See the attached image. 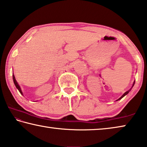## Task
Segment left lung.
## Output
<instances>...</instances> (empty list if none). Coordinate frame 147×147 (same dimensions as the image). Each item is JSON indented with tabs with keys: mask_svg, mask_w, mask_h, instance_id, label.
<instances>
[{
	"mask_svg": "<svg viewBox=\"0 0 147 147\" xmlns=\"http://www.w3.org/2000/svg\"><path fill=\"white\" fill-rule=\"evenodd\" d=\"M134 84H135V81H134V84H133V86H132V87L134 86ZM132 87H131V88H132ZM131 89H129V90L128 91H126V92H125V93H124L123 94V95H122L121 96V97L120 98H119V99H118V100H120V99H121L122 98H123V97H124V96H125L126 95V94H127L128 93H129V91H130V90H131Z\"/></svg>",
	"mask_w": 147,
	"mask_h": 147,
	"instance_id": "left-lung-1",
	"label": "left lung"
}]
</instances>
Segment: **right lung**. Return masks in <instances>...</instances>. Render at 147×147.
<instances>
[{
	"label": "right lung",
	"instance_id": "1",
	"mask_svg": "<svg viewBox=\"0 0 147 147\" xmlns=\"http://www.w3.org/2000/svg\"><path fill=\"white\" fill-rule=\"evenodd\" d=\"M13 82H14L15 86H16V87L17 88V89H18V90L19 91L20 93H21V94H23V93H22V91H21V88H20V86H19V84H17V81H16V78H15V76H14L13 74Z\"/></svg>",
	"mask_w": 147,
	"mask_h": 147
}]
</instances>
